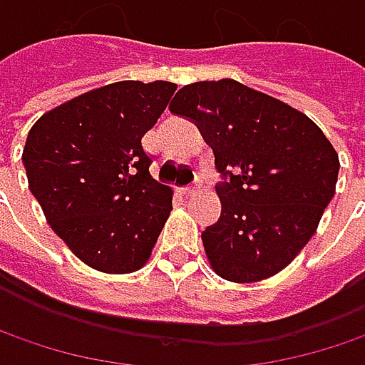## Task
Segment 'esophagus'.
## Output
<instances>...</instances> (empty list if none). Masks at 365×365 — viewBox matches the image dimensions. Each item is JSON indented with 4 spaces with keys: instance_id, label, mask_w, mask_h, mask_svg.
<instances>
[{
    "instance_id": "34e87169",
    "label": "esophagus",
    "mask_w": 365,
    "mask_h": 365,
    "mask_svg": "<svg viewBox=\"0 0 365 365\" xmlns=\"http://www.w3.org/2000/svg\"><path fill=\"white\" fill-rule=\"evenodd\" d=\"M198 192H200V182L192 183V185H185V187H183V194H185V196H196Z\"/></svg>"
}]
</instances>
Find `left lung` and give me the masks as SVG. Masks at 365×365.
Segmentation results:
<instances>
[{"label": "left lung", "instance_id": "8db88e82", "mask_svg": "<svg viewBox=\"0 0 365 365\" xmlns=\"http://www.w3.org/2000/svg\"><path fill=\"white\" fill-rule=\"evenodd\" d=\"M169 110L196 122L222 180L220 218L202 232L214 272L247 284L284 269L335 194L339 157L323 130L232 79L185 86Z\"/></svg>", "mask_w": 365, "mask_h": 365}]
</instances>
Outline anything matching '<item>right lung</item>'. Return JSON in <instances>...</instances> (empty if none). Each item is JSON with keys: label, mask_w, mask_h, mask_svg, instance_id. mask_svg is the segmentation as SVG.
<instances>
[{"label": "right lung", "mask_w": 365, "mask_h": 365, "mask_svg": "<svg viewBox=\"0 0 365 365\" xmlns=\"http://www.w3.org/2000/svg\"><path fill=\"white\" fill-rule=\"evenodd\" d=\"M175 91L118 81L44 114L26 138L28 185L56 235L89 267L128 274L149 259L171 212L140 138Z\"/></svg>", "instance_id": "1"}]
</instances>
